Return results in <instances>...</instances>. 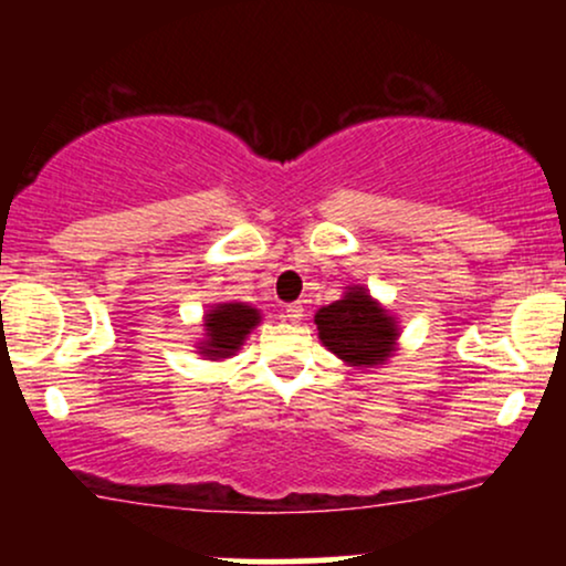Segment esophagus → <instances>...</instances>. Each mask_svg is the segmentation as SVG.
Here are the masks:
<instances>
[{"label":"esophagus","mask_w":566,"mask_h":566,"mask_svg":"<svg viewBox=\"0 0 566 566\" xmlns=\"http://www.w3.org/2000/svg\"><path fill=\"white\" fill-rule=\"evenodd\" d=\"M303 316H305V308H303V303H290L287 308H284V319L292 322V324H295V322H301Z\"/></svg>","instance_id":"34e87169"}]
</instances>
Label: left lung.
<instances>
[{
    "instance_id": "obj_1",
    "label": "left lung",
    "mask_w": 566,
    "mask_h": 566,
    "mask_svg": "<svg viewBox=\"0 0 566 566\" xmlns=\"http://www.w3.org/2000/svg\"><path fill=\"white\" fill-rule=\"evenodd\" d=\"M322 346L356 369L386 365L399 350L401 327L365 284H348L340 301L322 305L314 316Z\"/></svg>"
}]
</instances>
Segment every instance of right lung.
Instances as JSON below:
<instances>
[{
    "instance_id": "add662e5",
    "label": "right lung",
    "mask_w": 566,
    "mask_h": 566,
    "mask_svg": "<svg viewBox=\"0 0 566 566\" xmlns=\"http://www.w3.org/2000/svg\"><path fill=\"white\" fill-rule=\"evenodd\" d=\"M261 319V311L250 303H212L201 316V337L193 348L201 359H231L242 350L244 340Z\"/></svg>"
}]
</instances>
